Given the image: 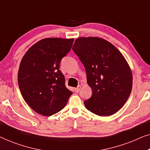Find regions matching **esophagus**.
<instances>
[{"label":"esophagus","instance_id":"esophagus-1","mask_svg":"<svg viewBox=\"0 0 150 150\" xmlns=\"http://www.w3.org/2000/svg\"><path fill=\"white\" fill-rule=\"evenodd\" d=\"M80 89H81V86H79L78 87L74 88V91L75 92H79L80 91Z\"/></svg>","mask_w":150,"mask_h":150}]
</instances>
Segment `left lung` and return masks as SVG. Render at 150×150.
Here are the masks:
<instances>
[{
	"instance_id": "left-lung-1",
	"label": "left lung",
	"mask_w": 150,
	"mask_h": 150,
	"mask_svg": "<svg viewBox=\"0 0 150 150\" xmlns=\"http://www.w3.org/2000/svg\"><path fill=\"white\" fill-rule=\"evenodd\" d=\"M72 49L85 67L93 92L84 102L85 107L99 116L116 113L132 87V70L124 55L111 43L97 37L77 38Z\"/></svg>"
}]
</instances>
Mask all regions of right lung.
<instances>
[{"label":"right lung","instance_id":"obj_1","mask_svg":"<svg viewBox=\"0 0 150 150\" xmlns=\"http://www.w3.org/2000/svg\"><path fill=\"white\" fill-rule=\"evenodd\" d=\"M74 39L45 38L33 45L22 57L18 74L24 100L38 114L50 116L66 105L72 92L65 85L61 59L71 50Z\"/></svg>","mask_w":150,"mask_h":150}]
</instances>
